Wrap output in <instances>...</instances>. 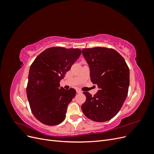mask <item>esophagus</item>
<instances>
[{"instance_id":"obj_1","label":"esophagus","mask_w":154,"mask_h":154,"mask_svg":"<svg viewBox=\"0 0 154 154\" xmlns=\"http://www.w3.org/2000/svg\"><path fill=\"white\" fill-rule=\"evenodd\" d=\"M76 92H77V93H82V91H80V90H79V89H77V90H76Z\"/></svg>"}]
</instances>
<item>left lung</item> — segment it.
I'll return each instance as SVG.
<instances>
[{"instance_id": "left-lung-1", "label": "left lung", "mask_w": 154, "mask_h": 154, "mask_svg": "<svg viewBox=\"0 0 154 154\" xmlns=\"http://www.w3.org/2000/svg\"><path fill=\"white\" fill-rule=\"evenodd\" d=\"M82 54L89 67L91 81L99 90L94 96L83 92L86 101L82 110L94 122H106L118 113L127 96L128 67L122 56L113 49H83Z\"/></svg>"}]
</instances>
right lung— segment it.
Here are the masks:
<instances>
[{"label": "right lung", "mask_w": 154, "mask_h": 154, "mask_svg": "<svg viewBox=\"0 0 154 154\" xmlns=\"http://www.w3.org/2000/svg\"><path fill=\"white\" fill-rule=\"evenodd\" d=\"M79 49L53 47L41 53L29 69L27 96L35 117L47 125H56L66 118L67 106L76 91L60 87V82L81 54Z\"/></svg>", "instance_id": "1"}]
</instances>
